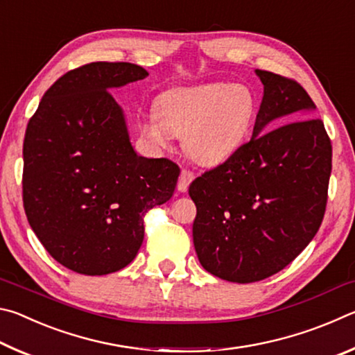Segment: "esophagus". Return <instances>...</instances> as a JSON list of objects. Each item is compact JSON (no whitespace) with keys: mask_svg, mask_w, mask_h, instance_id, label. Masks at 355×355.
Instances as JSON below:
<instances>
[{"mask_svg":"<svg viewBox=\"0 0 355 355\" xmlns=\"http://www.w3.org/2000/svg\"><path fill=\"white\" fill-rule=\"evenodd\" d=\"M196 177H194V173H192L191 171H188V169H183L182 171V173H180V178H178V191L180 192H186L188 191V188H189V184L192 183V180H194Z\"/></svg>","mask_w":355,"mask_h":355,"instance_id":"obj_1","label":"esophagus"}]
</instances>
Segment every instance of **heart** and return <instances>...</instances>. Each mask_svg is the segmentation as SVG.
Here are the masks:
<instances>
[{"instance_id": "obj_1", "label": "heart", "mask_w": 355, "mask_h": 355, "mask_svg": "<svg viewBox=\"0 0 355 355\" xmlns=\"http://www.w3.org/2000/svg\"><path fill=\"white\" fill-rule=\"evenodd\" d=\"M255 116L257 98L249 86L211 83L161 94L155 110L137 119V130L155 148H167L173 136H183L196 163L216 166L243 147Z\"/></svg>"}]
</instances>
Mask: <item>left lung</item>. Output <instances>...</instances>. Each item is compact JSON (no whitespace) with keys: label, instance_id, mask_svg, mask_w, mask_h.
Listing matches in <instances>:
<instances>
[{"label":"left lung","instance_id":"left-lung-1","mask_svg":"<svg viewBox=\"0 0 355 355\" xmlns=\"http://www.w3.org/2000/svg\"><path fill=\"white\" fill-rule=\"evenodd\" d=\"M255 73L264 91L252 139L189 186L199 261L236 284L271 277L307 248L332 171V146L305 89L272 71Z\"/></svg>","mask_w":355,"mask_h":355}]
</instances>
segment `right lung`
Listing matches in <instances>:
<instances>
[{
  "label": "right lung",
  "mask_w": 355,
  "mask_h": 355,
  "mask_svg": "<svg viewBox=\"0 0 355 355\" xmlns=\"http://www.w3.org/2000/svg\"><path fill=\"white\" fill-rule=\"evenodd\" d=\"M148 76L130 62H91L48 89L23 142V205L35 236L84 275L120 271L144 241V216L175 191L180 169L130 142L111 89Z\"/></svg>",
  "instance_id": "right-lung-1"
}]
</instances>
